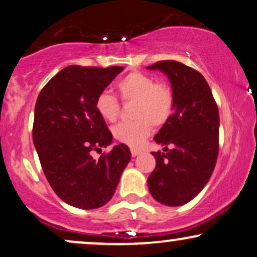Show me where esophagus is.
Instances as JSON below:
<instances>
[{"instance_id":"34e87169","label":"esophagus","mask_w":257,"mask_h":257,"mask_svg":"<svg viewBox=\"0 0 257 257\" xmlns=\"http://www.w3.org/2000/svg\"><path fill=\"white\" fill-rule=\"evenodd\" d=\"M131 153H132V156L135 157V156H138V155H140V154H141V150H140V149H135V148H132V149H131Z\"/></svg>"}]
</instances>
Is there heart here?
Masks as SVG:
<instances>
[{
  "label": "heart",
  "mask_w": 257,
  "mask_h": 257,
  "mask_svg": "<svg viewBox=\"0 0 257 257\" xmlns=\"http://www.w3.org/2000/svg\"><path fill=\"white\" fill-rule=\"evenodd\" d=\"M119 97L124 102L134 101L133 116L136 119L121 122L112 129L114 138L124 145L140 147L148 138L153 124L159 126L168 121L174 108V95L168 84L141 71H132L116 84ZM95 109L104 121L115 122L119 115L117 98L107 91L97 95Z\"/></svg>",
  "instance_id": "heart-1"
}]
</instances>
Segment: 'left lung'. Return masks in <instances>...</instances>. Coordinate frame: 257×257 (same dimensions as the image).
<instances>
[{"instance_id":"1","label":"left lung","mask_w":257,"mask_h":257,"mask_svg":"<svg viewBox=\"0 0 257 257\" xmlns=\"http://www.w3.org/2000/svg\"><path fill=\"white\" fill-rule=\"evenodd\" d=\"M147 68L166 74L174 95L173 115L154 138L167 153L153 152L156 167L148 177V188L157 202L179 207L193 200L214 172L218 108L206 78L197 70L173 60Z\"/></svg>"}]
</instances>
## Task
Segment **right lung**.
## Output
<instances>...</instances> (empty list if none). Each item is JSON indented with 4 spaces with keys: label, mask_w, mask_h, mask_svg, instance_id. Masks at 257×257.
<instances>
[{
    "label": "right lung",
    "mask_w": 257,
    "mask_h": 257,
    "mask_svg": "<svg viewBox=\"0 0 257 257\" xmlns=\"http://www.w3.org/2000/svg\"><path fill=\"white\" fill-rule=\"evenodd\" d=\"M122 70V67H66L37 97L34 145L50 187L73 207L95 209L108 203L131 161V150L123 143L97 161L91 156L94 150L112 142L95 101Z\"/></svg>",
    "instance_id": "1"
}]
</instances>
